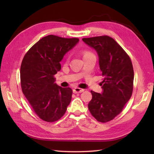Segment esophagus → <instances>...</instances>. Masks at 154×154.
<instances>
[{"label":"esophagus","mask_w":154,"mask_h":154,"mask_svg":"<svg viewBox=\"0 0 154 154\" xmlns=\"http://www.w3.org/2000/svg\"><path fill=\"white\" fill-rule=\"evenodd\" d=\"M73 93L74 94H77V93H82L83 92V91H84V90L83 89H82V88H75L73 89Z\"/></svg>","instance_id":"obj_1"}]
</instances>
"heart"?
<instances>
[{
    "mask_svg": "<svg viewBox=\"0 0 154 154\" xmlns=\"http://www.w3.org/2000/svg\"><path fill=\"white\" fill-rule=\"evenodd\" d=\"M82 54H83V59L88 58V57H91V56H95L94 54L92 51L88 50V49H84L82 51Z\"/></svg>",
    "mask_w": 154,
    "mask_h": 154,
    "instance_id": "obj_1",
    "label": "heart"
}]
</instances>
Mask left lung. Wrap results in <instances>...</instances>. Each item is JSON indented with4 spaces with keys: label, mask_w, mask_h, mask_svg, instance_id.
Returning <instances> with one entry per match:
<instances>
[{
    "label": "left lung",
    "mask_w": 154,
    "mask_h": 154,
    "mask_svg": "<svg viewBox=\"0 0 154 154\" xmlns=\"http://www.w3.org/2000/svg\"><path fill=\"white\" fill-rule=\"evenodd\" d=\"M82 40L97 51L103 76L102 94L91 91L88 109L98 122L113 119L123 110L133 91L134 70L124 49L110 36L103 35Z\"/></svg>",
    "instance_id": "8db88e82"
}]
</instances>
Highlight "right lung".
Here are the masks:
<instances>
[{
	"label": "right lung",
	"instance_id": "add662e5",
	"mask_svg": "<svg viewBox=\"0 0 154 154\" xmlns=\"http://www.w3.org/2000/svg\"><path fill=\"white\" fill-rule=\"evenodd\" d=\"M79 38L50 35L36 42L22 60L20 83L22 92L38 118L54 122L60 119L71 101L72 90L56 85L54 77L61 69L64 54Z\"/></svg>",
	"mask_w": 154,
	"mask_h": 154
}]
</instances>
